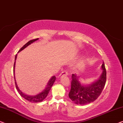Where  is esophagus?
I'll return each mask as SVG.
<instances>
[{"mask_svg":"<svg viewBox=\"0 0 123 123\" xmlns=\"http://www.w3.org/2000/svg\"><path fill=\"white\" fill-rule=\"evenodd\" d=\"M67 75H68V72H67V70H65V71H63L60 74L59 76L61 77L62 76H67Z\"/></svg>","mask_w":123,"mask_h":123,"instance_id":"esophagus-1","label":"esophagus"}]
</instances>
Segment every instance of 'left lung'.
Returning <instances> with one entry per match:
<instances>
[{
    "label": "left lung",
    "mask_w": 123,
    "mask_h": 123,
    "mask_svg": "<svg viewBox=\"0 0 123 123\" xmlns=\"http://www.w3.org/2000/svg\"><path fill=\"white\" fill-rule=\"evenodd\" d=\"M102 74L98 80L88 85H81L79 76L72 75L71 87L68 96L76 104L86 105L96 100L104 88L106 80V71L104 62L101 66Z\"/></svg>",
    "instance_id": "8db88e82"
}]
</instances>
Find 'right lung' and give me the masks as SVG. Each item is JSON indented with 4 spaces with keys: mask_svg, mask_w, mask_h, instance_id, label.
<instances>
[{
    "mask_svg": "<svg viewBox=\"0 0 123 123\" xmlns=\"http://www.w3.org/2000/svg\"><path fill=\"white\" fill-rule=\"evenodd\" d=\"M38 39V38H36V39H32V40H31L28 42L26 44L24 45V46L20 48L19 49V52L23 50V49H25V48H26L28 46H29V44H31V43H32L33 42H34V41H37ZM17 55H15V61H14V67H13V73H14V81H15V87H16V89L18 91V92H19V94H20V95L22 97H23V98H25V100H28V101L29 102H31V103H39V102H41L45 98H46L47 95L49 93L50 90H51L52 86L53 84H54L55 80H56V77L55 76H52L51 77V79L49 80V81H48L47 85V87H46L43 91L42 92H41L39 94L36 95L34 96H31V95H27L24 94L23 92H22L19 89L18 86H17V82H16V80H15V74H14V71H15V60H16L17 58Z\"/></svg>",
    "mask_w": 123,
    "mask_h": 123,
    "instance_id": "1",
    "label": "right lung"
}]
</instances>
